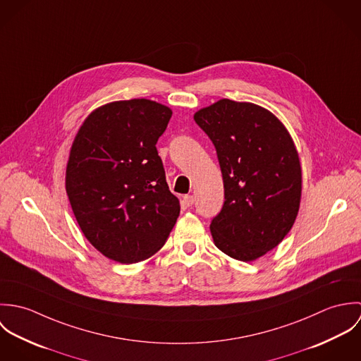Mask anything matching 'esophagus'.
<instances>
[{
	"instance_id": "34e87169",
	"label": "esophagus",
	"mask_w": 361,
	"mask_h": 361,
	"mask_svg": "<svg viewBox=\"0 0 361 361\" xmlns=\"http://www.w3.org/2000/svg\"><path fill=\"white\" fill-rule=\"evenodd\" d=\"M193 203H195V197H193L192 195H186V196H183V204H185V206H193Z\"/></svg>"
}]
</instances>
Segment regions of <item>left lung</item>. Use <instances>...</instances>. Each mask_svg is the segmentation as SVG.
Listing matches in <instances>:
<instances>
[{"label": "left lung", "instance_id": "obj_1", "mask_svg": "<svg viewBox=\"0 0 361 361\" xmlns=\"http://www.w3.org/2000/svg\"><path fill=\"white\" fill-rule=\"evenodd\" d=\"M215 146L225 192L209 231L229 257L255 261L292 229L302 200V165L285 125L257 104L218 100L195 114Z\"/></svg>", "mask_w": 361, "mask_h": 361}]
</instances>
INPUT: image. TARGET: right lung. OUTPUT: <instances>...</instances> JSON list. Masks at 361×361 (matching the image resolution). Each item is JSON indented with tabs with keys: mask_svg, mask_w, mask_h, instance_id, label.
<instances>
[{
	"mask_svg": "<svg viewBox=\"0 0 361 361\" xmlns=\"http://www.w3.org/2000/svg\"><path fill=\"white\" fill-rule=\"evenodd\" d=\"M171 116L153 100L112 102L92 111L73 139L66 195L83 235L109 259L152 257L179 216L155 147Z\"/></svg>",
	"mask_w": 361,
	"mask_h": 361,
	"instance_id": "obj_1",
	"label": "right lung"
}]
</instances>
